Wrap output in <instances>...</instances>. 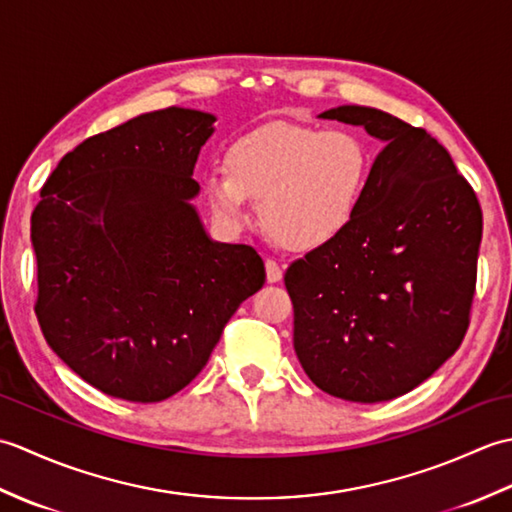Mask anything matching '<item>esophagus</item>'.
<instances>
[{
    "instance_id": "obj_1",
    "label": "esophagus",
    "mask_w": 512,
    "mask_h": 512,
    "mask_svg": "<svg viewBox=\"0 0 512 512\" xmlns=\"http://www.w3.org/2000/svg\"><path fill=\"white\" fill-rule=\"evenodd\" d=\"M281 277H284L281 266L275 262V259H266V279L270 284H277V281H281Z\"/></svg>"
}]
</instances>
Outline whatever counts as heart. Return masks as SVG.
<instances>
[{"instance_id":"b5f03b06","label":"heart","mask_w":512,"mask_h":512,"mask_svg":"<svg viewBox=\"0 0 512 512\" xmlns=\"http://www.w3.org/2000/svg\"><path fill=\"white\" fill-rule=\"evenodd\" d=\"M372 149L350 129L270 123L228 147L226 176L204 193L217 222L237 228L248 200L277 244L310 253L336 242L363 209L372 182Z\"/></svg>"}]
</instances>
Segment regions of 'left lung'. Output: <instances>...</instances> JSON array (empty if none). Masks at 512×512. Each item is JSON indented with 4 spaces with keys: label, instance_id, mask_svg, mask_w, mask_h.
I'll list each match as a JSON object with an SVG mask.
<instances>
[{
    "label": "left lung",
    "instance_id": "obj_1",
    "mask_svg": "<svg viewBox=\"0 0 512 512\" xmlns=\"http://www.w3.org/2000/svg\"><path fill=\"white\" fill-rule=\"evenodd\" d=\"M321 118L363 125L385 149L354 224L286 270L295 352L325 394L391 400L424 383L469 330L482 206L427 129L361 105Z\"/></svg>",
    "mask_w": 512,
    "mask_h": 512
}]
</instances>
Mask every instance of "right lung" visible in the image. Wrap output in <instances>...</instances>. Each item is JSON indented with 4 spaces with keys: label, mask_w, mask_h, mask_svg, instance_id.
I'll use <instances>...</instances> for the list:
<instances>
[{
    "label": "right lung",
    "mask_w": 512,
    "mask_h": 512,
    "mask_svg": "<svg viewBox=\"0 0 512 512\" xmlns=\"http://www.w3.org/2000/svg\"><path fill=\"white\" fill-rule=\"evenodd\" d=\"M215 116L167 107L61 158L30 217L35 314L61 361L103 394L165 400L202 372L262 257L206 237L189 204Z\"/></svg>",
    "instance_id": "add662e5"
}]
</instances>
